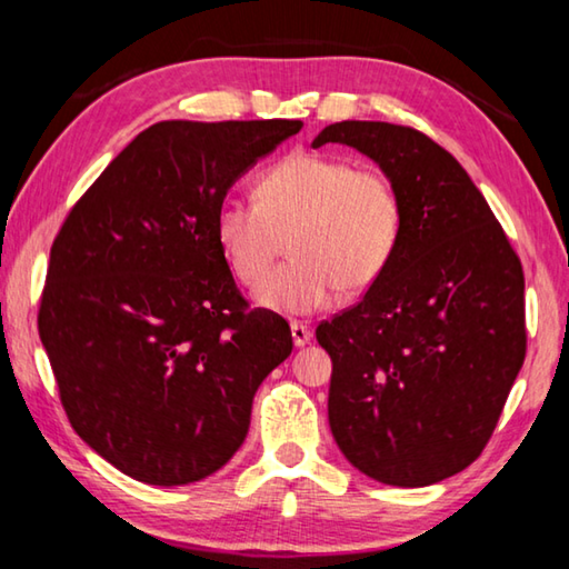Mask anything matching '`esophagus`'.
<instances>
[{
    "mask_svg": "<svg viewBox=\"0 0 569 569\" xmlns=\"http://www.w3.org/2000/svg\"><path fill=\"white\" fill-rule=\"evenodd\" d=\"M291 336H293V343H296V346H306L308 341H311L313 333H311V329H308V326L293 321V323H291Z\"/></svg>",
    "mask_w": 569,
    "mask_h": 569,
    "instance_id": "esophagus-1",
    "label": "esophagus"
}]
</instances>
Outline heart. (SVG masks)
Masks as SVG:
<instances>
[{
  "instance_id": "obj_1",
  "label": "heart",
  "mask_w": 569,
  "mask_h": 569,
  "mask_svg": "<svg viewBox=\"0 0 569 569\" xmlns=\"http://www.w3.org/2000/svg\"><path fill=\"white\" fill-rule=\"evenodd\" d=\"M256 198L218 206L216 240L238 281H264L258 301L271 311L306 316L329 308L341 286L363 291L399 246L397 186L381 170L356 168L346 158L293 152L263 172ZM286 239L295 261L269 274Z\"/></svg>"
}]
</instances>
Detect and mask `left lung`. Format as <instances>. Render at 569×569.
I'll return each mask as SVG.
<instances>
[{"label": "left lung", "instance_id": "left-lung-1", "mask_svg": "<svg viewBox=\"0 0 569 569\" xmlns=\"http://www.w3.org/2000/svg\"><path fill=\"white\" fill-rule=\"evenodd\" d=\"M371 158L401 198L391 263L316 329L333 361L329 423L366 477L427 487L467 469L522 369L525 273L467 170L427 134L343 120L311 146Z\"/></svg>", "mask_w": 569, "mask_h": 569}]
</instances>
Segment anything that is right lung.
<instances>
[{"label":"right lung","mask_w":569,"mask_h":569,"mask_svg":"<svg viewBox=\"0 0 569 569\" xmlns=\"http://www.w3.org/2000/svg\"><path fill=\"white\" fill-rule=\"evenodd\" d=\"M301 120H166L142 130L57 233L37 313L72 429L146 485L213 475L243 445L261 381L291 356L250 308L216 213Z\"/></svg>","instance_id":"add662e5"}]
</instances>
